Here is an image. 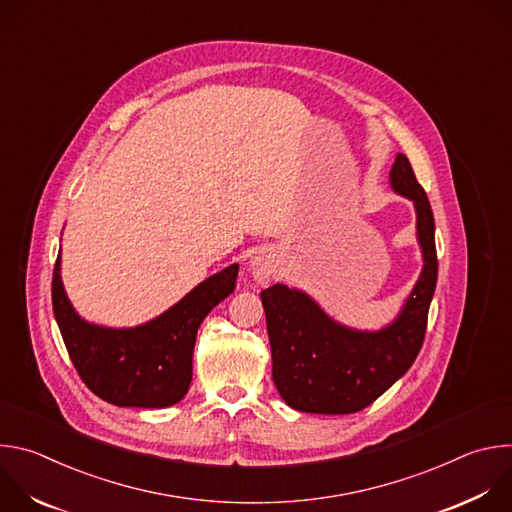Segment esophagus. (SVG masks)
<instances>
[{
	"label": "esophagus",
	"instance_id": "esophagus-1",
	"mask_svg": "<svg viewBox=\"0 0 512 512\" xmlns=\"http://www.w3.org/2000/svg\"><path fill=\"white\" fill-rule=\"evenodd\" d=\"M251 271L253 277L257 281H267L277 273V259L275 253L271 249H263L259 251L253 259H251Z\"/></svg>",
	"mask_w": 512,
	"mask_h": 512
}]
</instances>
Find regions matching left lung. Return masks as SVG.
Wrapping results in <instances>:
<instances>
[{
  "label": "left lung",
  "instance_id": "8db88e82",
  "mask_svg": "<svg viewBox=\"0 0 512 512\" xmlns=\"http://www.w3.org/2000/svg\"><path fill=\"white\" fill-rule=\"evenodd\" d=\"M393 188L417 210L423 271L399 318L381 332H356L330 320L306 294L275 283L261 291L273 383L283 401L304 413L346 415L377 401L417 358L437 283L435 223L407 156L391 170Z\"/></svg>",
  "mask_w": 512,
  "mask_h": 512
}]
</instances>
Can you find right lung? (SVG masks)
I'll list each match as a JSON object with an SVG mask.
<instances>
[{"label": "right lung", "instance_id": "obj_1", "mask_svg": "<svg viewBox=\"0 0 512 512\" xmlns=\"http://www.w3.org/2000/svg\"><path fill=\"white\" fill-rule=\"evenodd\" d=\"M239 265H231L194 287L160 318L129 330L89 324L72 310L60 281V255L52 273V308L83 383L119 407H168L192 381L196 332L206 314L233 294Z\"/></svg>", "mask_w": 512, "mask_h": 512}]
</instances>
